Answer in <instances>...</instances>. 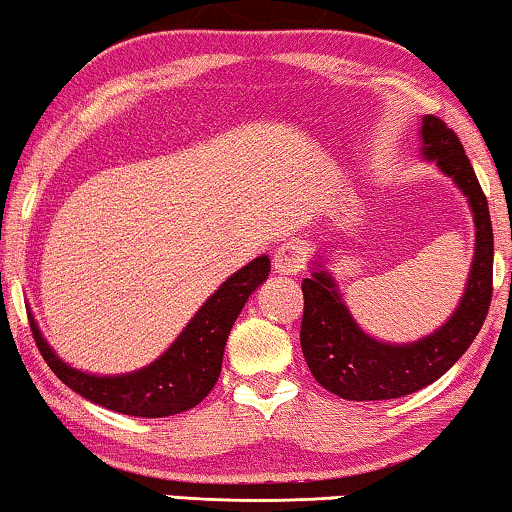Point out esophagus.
<instances>
[{
  "instance_id": "esophagus-1",
  "label": "esophagus",
  "mask_w": 512,
  "mask_h": 512,
  "mask_svg": "<svg viewBox=\"0 0 512 512\" xmlns=\"http://www.w3.org/2000/svg\"><path fill=\"white\" fill-rule=\"evenodd\" d=\"M306 262H308L306 248L304 243L297 239L280 243L276 255H273V266H276L280 276H297L299 271H304Z\"/></svg>"
}]
</instances>
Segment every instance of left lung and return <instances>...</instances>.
<instances>
[{
	"instance_id": "8db88e82",
	"label": "left lung",
	"mask_w": 512,
	"mask_h": 512,
	"mask_svg": "<svg viewBox=\"0 0 512 512\" xmlns=\"http://www.w3.org/2000/svg\"><path fill=\"white\" fill-rule=\"evenodd\" d=\"M422 155L457 183L473 211L475 255L466 292L455 313L434 334L415 343L392 345L364 334L327 271L304 278L301 350L313 378L350 401L399 399L443 376L478 336L492 304L494 234L487 197L464 153L462 141L436 115L422 118Z\"/></svg>"
}]
</instances>
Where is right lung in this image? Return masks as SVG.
<instances>
[{"instance_id": "add662e5", "label": "right lung", "mask_w": 512, "mask_h": 512, "mask_svg": "<svg viewBox=\"0 0 512 512\" xmlns=\"http://www.w3.org/2000/svg\"><path fill=\"white\" fill-rule=\"evenodd\" d=\"M269 271V257L262 255L229 276L160 359L125 376H90L71 369L50 350L37 322L30 318L34 343L50 371L92 403L134 417L183 413L197 406L218 383L229 331L250 294L269 278Z\"/></svg>"}]
</instances>
